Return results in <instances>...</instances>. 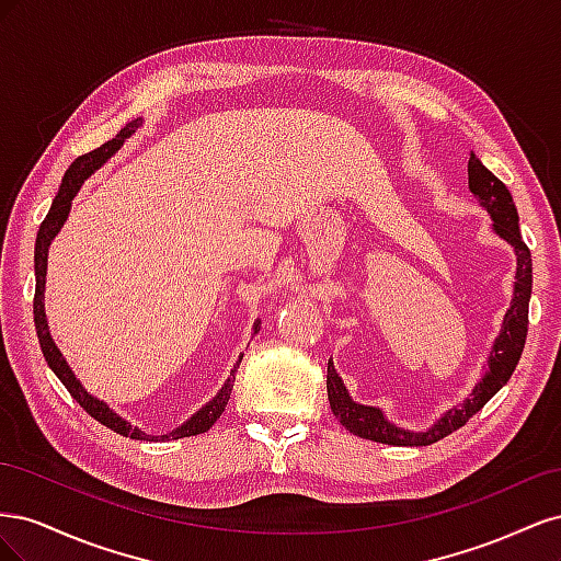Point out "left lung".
I'll list each match as a JSON object with an SVG mask.
<instances>
[{
    "mask_svg": "<svg viewBox=\"0 0 561 561\" xmlns=\"http://www.w3.org/2000/svg\"><path fill=\"white\" fill-rule=\"evenodd\" d=\"M468 190L480 201V206L494 219V229L503 241L511 243L517 254V271H515V293L511 309H507L501 332L496 336L494 346H491L486 371L482 381L472 388L470 398L463 400V404L451 407L443 416H439L428 431H404L398 428L396 423H390L381 410L369 404L355 402L336 375L334 363H328V398L332 414L342 423L346 431L353 435L371 439V443L393 445V447H426L437 443L454 431L466 426L468 419L478 414L482 407L494 398L499 390L513 377V371L522 358L524 342H526V328H529V299H531V252L522 241L519 233V215L513 203L507 186L482 165V161L470 154L468 161Z\"/></svg>",
    "mask_w": 561,
    "mask_h": 561,
    "instance_id": "left-lung-1",
    "label": "left lung"
}]
</instances>
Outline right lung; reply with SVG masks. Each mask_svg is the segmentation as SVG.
Here are the masks:
<instances>
[{"label": "right lung", "mask_w": 561, "mask_h": 561, "mask_svg": "<svg viewBox=\"0 0 561 561\" xmlns=\"http://www.w3.org/2000/svg\"><path fill=\"white\" fill-rule=\"evenodd\" d=\"M142 126V118H133L130 124H126L122 130H118L112 140H107L105 145H100L98 149L89 151V154H81L79 159L72 161V165L67 168L65 171V178H62V184L60 190L54 198V203H50V210L48 215L44 217V222L37 231V245H35V276H37V287H35V328H37V336H39V346H42V353L44 358L48 363V367L54 369V375L62 381V386L70 390V396L87 410L95 421L103 423V426L112 428L114 433L124 435V437H130V439H180V437H192V435H201L213 428V423L222 416L225 407L231 398V388H233V381H236V369H239L243 355L239 358V363L233 365L229 379L225 381V386L219 388V393L206 404L201 407V410L190 419L184 421L180 428H175L173 433H165L161 437H154V435H147L145 431H140L138 426H130V423L126 419L118 416L116 412H112L110 407L103 402L93 398L91 393H87V388H83L79 383V379L75 377V371L70 369V365H67V360L62 358V353L58 351V346L54 344V339H50L48 334V322H46V313H44V285H46V262H48V245L50 241L56 239L60 227L65 225L67 215H70V208H72V198L77 196V192L81 190V184L87 178H91L100 165H105L118 149L124 147V142L130 138V135L138 130ZM260 332V320L254 322L252 325V334Z\"/></svg>", "instance_id": "obj_1"}]
</instances>
